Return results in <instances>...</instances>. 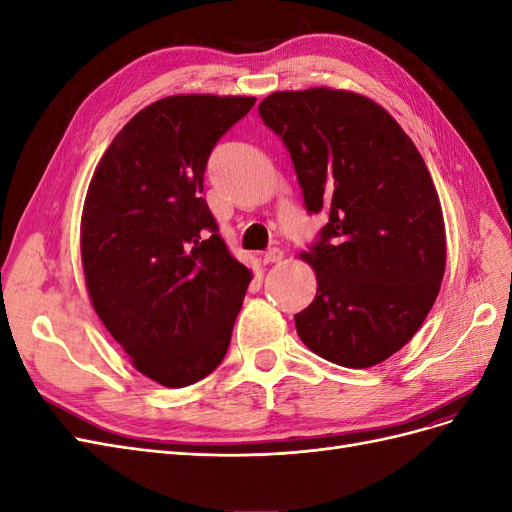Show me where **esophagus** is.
I'll return each instance as SVG.
<instances>
[{"label": "esophagus", "mask_w": 512, "mask_h": 512, "mask_svg": "<svg viewBox=\"0 0 512 512\" xmlns=\"http://www.w3.org/2000/svg\"><path fill=\"white\" fill-rule=\"evenodd\" d=\"M282 258H284V252L277 250V247H273V250L262 254V262H265V265H273V262H282Z\"/></svg>", "instance_id": "1"}]
</instances>
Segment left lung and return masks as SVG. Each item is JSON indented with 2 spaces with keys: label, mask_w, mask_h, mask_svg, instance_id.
Returning a JSON list of instances; mask_svg holds the SVG:
<instances>
[{
  "label": "left lung",
  "mask_w": 512,
  "mask_h": 512,
  "mask_svg": "<svg viewBox=\"0 0 512 512\" xmlns=\"http://www.w3.org/2000/svg\"><path fill=\"white\" fill-rule=\"evenodd\" d=\"M258 113L288 147L307 211H329L322 239L299 254L318 284L294 316L301 342L335 365L374 367L421 329L444 277L427 164L386 108L348 89L275 91Z\"/></svg>",
  "instance_id": "1"
}]
</instances>
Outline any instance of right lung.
I'll return each instance as SVG.
<instances>
[{
	"label": "right lung",
	"instance_id": "right-lung-1",
	"mask_svg": "<svg viewBox=\"0 0 512 512\" xmlns=\"http://www.w3.org/2000/svg\"><path fill=\"white\" fill-rule=\"evenodd\" d=\"M256 98L179 94L108 145L81 215L89 301L130 363L168 389L224 359L252 271L230 256L203 194L209 153Z\"/></svg>",
	"mask_w": 512,
	"mask_h": 512
}]
</instances>
